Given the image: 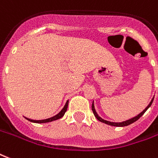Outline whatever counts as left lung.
<instances>
[{
	"instance_id": "obj_1",
	"label": "left lung",
	"mask_w": 158,
	"mask_h": 158,
	"mask_svg": "<svg viewBox=\"0 0 158 158\" xmlns=\"http://www.w3.org/2000/svg\"><path fill=\"white\" fill-rule=\"evenodd\" d=\"M152 101H153V99L151 100L150 104H149V105L147 106V108L145 109L143 111L141 112V113H140L138 115H136V116H135V117H133V118H131V119H130V120H128V121H123V122H110V121H106V120H103L102 118L100 117V116L98 115V114H97L96 111H95V109H94V102H93V104H92V110H93V113H94V116L96 117L97 120H98V121H101V122H103V123H106V124H107V125H110V126H113V127H127V126H128V125H131V124L134 123L135 121H137L139 118L141 117V115H143L145 112L147 111V110H148V109L151 106H152Z\"/></svg>"
}]
</instances>
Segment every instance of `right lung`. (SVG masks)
Listing matches in <instances>:
<instances>
[{"label":"right lung","instance_id":"right-lung-1","mask_svg":"<svg viewBox=\"0 0 158 158\" xmlns=\"http://www.w3.org/2000/svg\"><path fill=\"white\" fill-rule=\"evenodd\" d=\"M68 105H69V101L66 102L65 104V106L63 109H62V110L59 113H58V115H54L53 117L48 118V119H46V120H41V121H35V120H31V119H28V118L25 117L27 120H28L29 121H31V122H34V123H47V122H51L52 121H56V120H58V119H60L61 117H63L65 114V112L67 110L68 108Z\"/></svg>","mask_w":158,"mask_h":158}]
</instances>
